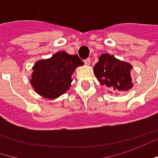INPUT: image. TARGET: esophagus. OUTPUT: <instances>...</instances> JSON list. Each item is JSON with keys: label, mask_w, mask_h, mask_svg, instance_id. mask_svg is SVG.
Segmentation results:
<instances>
[{"label": "esophagus", "mask_w": 158, "mask_h": 158, "mask_svg": "<svg viewBox=\"0 0 158 158\" xmlns=\"http://www.w3.org/2000/svg\"><path fill=\"white\" fill-rule=\"evenodd\" d=\"M90 61H91V60H90L89 58L86 59V60H84V62H85V64H86V65H90Z\"/></svg>", "instance_id": "obj_1"}]
</instances>
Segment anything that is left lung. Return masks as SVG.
<instances>
[{
	"mask_svg": "<svg viewBox=\"0 0 158 158\" xmlns=\"http://www.w3.org/2000/svg\"><path fill=\"white\" fill-rule=\"evenodd\" d=\"M132 66L116 59L114 55L104 53L94 66V73L102 85L110 88L108 92H124L132 88L131 70Z\"/></svg>",
	"mask_w": 158,
	"mask_h": 158,
	"instance_id": "1",
	"label": "left lung"
}]
</instances>
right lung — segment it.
<instances>
[{"instance_id": "obj_1", "label": "right lung", "mask_w": 158, "mask_h": 158, "mask_svg": "<svg viewBox=\"0 0 158 158\" xmlns=\"http://www.w3.org/2000/svg\"><path fill=\"white\" fill-rule=\"evenodd\" d=\"M83 64L78 55L58 52L49 59L35 62L30 83L35 91L44 98H59L70 88L74 70Z\"/></svg>"}]
</instances>
